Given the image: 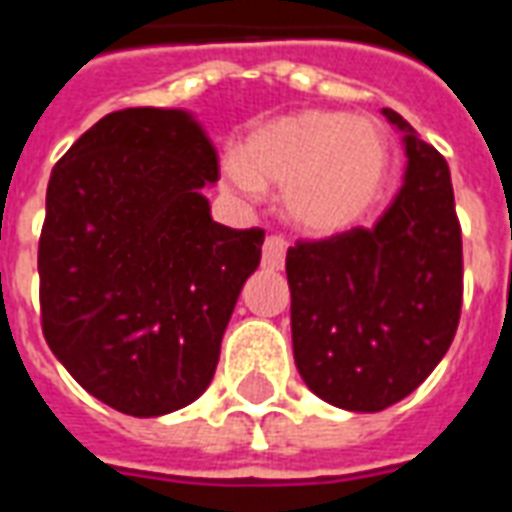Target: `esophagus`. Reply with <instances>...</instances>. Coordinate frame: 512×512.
I'll return each mask as SVG.
<instances>
[{
  "label": "esophagus",
  "mask_w": 512,
  "mask_h": 512,
  "mask_svg": "<svg viewBox=\"0 0 512 512\" xmlns=\"http://www.w3.org/2000/svg\"><path fill=\"white\" fill-rule=\"evenodd\" d=\"M285 252H288V241L282 235H268L263 244V268L279 271L285 266Z\"/></svg>",
  "instance_id": "obj_1"
}]
</instances>
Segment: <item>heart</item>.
I'll return each instance as SVG.
<instances>
[{
    "label": "heart",
    "instance_id": "obj_1",
    "mask_svg": "<svg viewBox=\"0 0 512 512\" xmlns=\"http://www.w3.org/2000/svg\"><path fill=\"white\" fill-rule=\"evenodd\" d=\"M386 139L367 117L307 109L255 128L241 153L222 161L224 189L257 200L282 186V208L307 233H343L376 202L386 175Z\"/></svg>",
    "mask_w": 512,
    "mask_h": 512
}]
</instances>
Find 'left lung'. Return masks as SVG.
Returning a JSON list of instances; mask_svg holds the SVG:
<instances>
[{
  "label": "left lung",
  "mask_w": 512,
  "mask_h": 512,
  "mask_svg": "<svg viewBox=\"0 0 512 512\" xmlns=\"http://www.w3.org/2000/svg\"><path fill=\"white\" fill-rule=\"evenodd\" d=\"M406 178L373 227L288 249L293 359L315 395L384 411L447 354L463 299L461 224L450 167L403 117Z\"/></svg>",
  "instance_id": "1"
}]
</instances>
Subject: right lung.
Listing matches in <instances>:
<instances>
[{"label":"right lung","instance_id":"1","mask_svg":"<svg viewBox=\"0 0 512 512\" xmlns=\"http://www.w3.org/2000/svg\"><path fill=\"white\" fill-rule=\"evenodd\" d=\"M219 158L183 109L101 117L51 169L38 246L43 337L106 406L161 417L208 389L260 227L213 222Z\"/></svg>","mask_w":512,"mask_h":512}]
</instances>
